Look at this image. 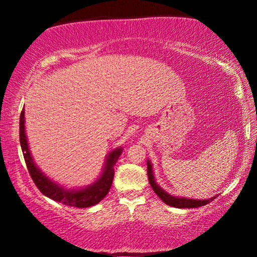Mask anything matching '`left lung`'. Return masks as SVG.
<instances>
[{"mask_svg":"<svg viewBox=\"0 0 257 257\" xmlns=\"http://www.w3.org/2000/svg\"><path fill=\"white\" fill-rule=\"evenodd\" d=\"M147 176H149V181L151 184V187L153 188L156 194L163 200L164 203L170 206H174V208H199V206H203L208 203H210L211 200H214L216 197H213V198L209 199H193V198H186V197H178L173 196V194H169L163 188L161 187L157 184L155 178V172H153V168L150 159H147Z\"/></svg>","mask_w":257,"mask_h":257,"instance_id":"left-lung-1","label":"left lung"}]
</instances>
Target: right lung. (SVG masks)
Wrapping results in <instances>:
<instances>
[{
	"mask_svg": "<svg viewBox=\"0 0 257 257\" xmlns=\"http://www.w3.org/2000/svg\"><path fill=\"white\" fill-rule=\"evenodd\" d=\"M19 138L20 146H22V151L23 155H24L29 173H30L31 178L36 184L38 190L46 197L55 200V202L63 203L65 205L77 206V208H89V206L98 204L100 200L104 199L106 194L108 193L114 175L113 167L116 162L118 161L119 156L122 155L123 147L119 146L117 149H113L106 155L101 173L93 184L79 188H67L49 179L35 163L30 152V147H29L28 137H26L24 110L22 111V114H20Z\"/></svg>",
	"mask_w": 257,
	"mask_h": 257,
	"instance_id": "obj_1",
	"label": "right lung"
}]
</instances>
